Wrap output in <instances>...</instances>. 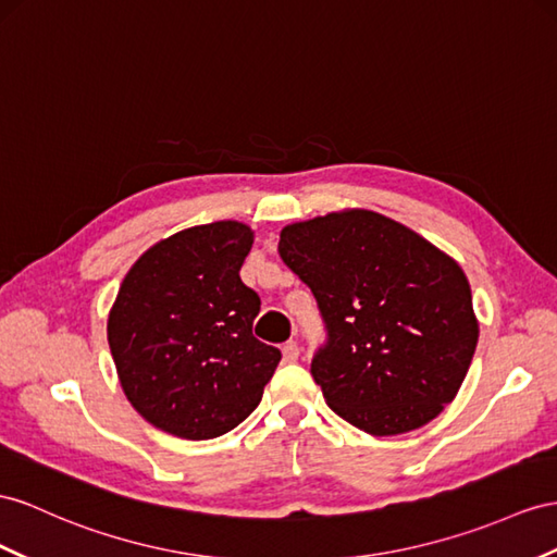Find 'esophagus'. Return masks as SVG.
<instances>
[{
  "label": "esophagus",
  "instance_id": "esophagus-1",
  "mask_svg": "<svg viewBox=\"0 0 557 557\" xmlns=\"http://www.w3.org/2000/svg\"><path fill=\"white\" fill-rule=\"evenodd\" d=\"M282 355H284V360H287V362H296L298 355H301V350H298L296 341H287V344L282 346Z\"/></svg>",
  "mask_w": 557,
  "mask_h": 557
}]
</instances>
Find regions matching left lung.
<instances>
[{"instance_id": "1", "label": "left lung", "mask_w": 557, "mask_h": 557, "mask_svg": "<svg viewBox=\"0 0 557 557\" xmlns=\"http://www.w3.org/2000/svg\"><path fill=\"white\" fill-rule=\"evenodd\" d=\"M277 249L320 304L330 344L310 372L341 419L376 437L400 435L454 400L480 322L449 253L369 209L284 225Z\"/></svg>"}]
</instances>
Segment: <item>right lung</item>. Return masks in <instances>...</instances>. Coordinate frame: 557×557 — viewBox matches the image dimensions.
<instances>
[{"instance_id": "1", "label": "right lung", "mask_w": 557, "mask_h": 557, "mask_svg": "<svg viewBox=\"0 0 557 557\" xmlns=\"http://www.w3.org/2000/svg\"><path fill=\"white\" fill-rule=\"evenodd\" d=\"M251 245L242 221L193 225L154 242L122 280L108 312L120 386L169 435L233 431L275 374L282 352L251 334L261 298L239 280Z\"/></svg>"}]
</instances>
